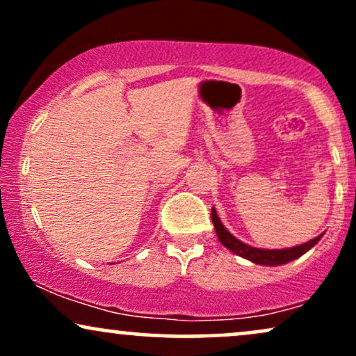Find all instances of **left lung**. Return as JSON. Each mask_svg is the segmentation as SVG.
I'll return each mask as SVG.
<instances>
[{
    "mask_svg": "<svg viewBox=\"0 0 356 356\" xmlns=\"http://www.w3.org/2000/svg\"><path fill=\"white\" fill-rule=\"evenodd\" d=\"M211 218L212 222H214V229L218 232V238L222 246H226L229 251L234 252L244 259L252 261L256 264H266V266H280V264L289 263V261L296 259V257L303 256L308 249H312L318 241L321 239V234L316 236V238L308 241V243L300 244L296 248H289V249H257V248H251L248 244L241 243L239 239H236L234 236L231 234L226 227L222 226L220 219L218 218V212H216L214 207L211 211Z\"/></svg>",
    "mask_w": 356,
    "mask_h": 356,
    "instance_id": "8db88e82",
    "label": "left lung"
}]
</instances>
